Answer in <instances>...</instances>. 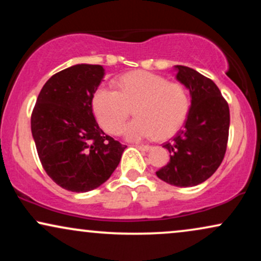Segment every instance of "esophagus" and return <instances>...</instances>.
<instances>
[{"label": "esophagus", "mask_w": 261, "mask_h": 261, "mask_svg": "<svg viewBox=\"0 0 261 261\" xmlns=\"http://www.w3.org/2000/svg\"><path fill=\"white\" fill-rule=\"evenodd\" d=\"M136 147L137 148H140L141 151H149V149L152 148V146H149V145H136Z\"/></svg>", "instance_id": "obj_1"}]
</instances>
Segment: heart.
I'll return each mask as SVG.
<instances>
[{
  "label": "heart",
  "instance_id": "1",
  "mask_svg": "<svg viewBox=\"0 0 261 261\" xmlns=\"http://www.w3.org/2000/svg\"><path fill=\"white\" fill-rule=\"evenodd\" d=\"M118 91L99 87L92 106L100 126L109 134L121 133L134 108L137 116L124 128L127 140L139 141L157 135L167 139L175 134L190 110V97L180 83L147 71L122 74L116 82Z\"/></svg>",
  "mask_w": 261,
  "mask_h": 261
}]
</instances>
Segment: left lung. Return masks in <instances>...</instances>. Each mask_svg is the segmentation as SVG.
<instances>
[{
	"label": "left lung",
	"instance_id": "obj_1",
	"mask_svg": "<svg viewBox=\"0 0 261 261\" xmlns=\"http://www.w3.org/2000/svg\"><path fill=\"white\" fill-rule=\"evenodd\" d=\"M176 80L190 92L184 127L163 145L170 160L155 174L180 188L195 187L216 172L228 142L229 108L214 81L187 66L176 65Z\"/></svg>",
	"mask_w": 261,
	"mask_h": 261
}]
</instances>
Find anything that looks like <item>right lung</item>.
Listing matches in <instances>:
<instances>
[{
    "label": "right lung",
    "instance_id": "obj_1",
    "mask_svg": "<svg viewBox=\"0 0 261 261\" xmlns=\"http://www.w3.org/2000/svg\"><path fill=\"white\" fill-rule=\"evenodd\" d=\"M103 77L100 65L65 68L47 80L32 113L41 166L56 184L73 193L106 182L126 147L104 134L93 115V95Z\"/></svg>",
    "mask_w": 261,
    "mask_h": 261
}]
</instances>
